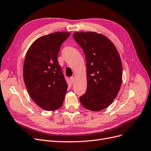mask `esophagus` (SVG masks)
<instances>
[{"label":"esophagus","instance_id":"esophagus-1","mask_svg":"<svg viewBox=\"0 0 151 151\" xmlns=\"http://www.w3.org/2000/svg\"><path fill=\"white\" fill-rule=\"evenodd\" d=\"M70 81H71V82L73 83V82L74 81V77L73 76H71V77H70Z\"/></svg>","mask_w":151,"mask_h":151}]
</instances>
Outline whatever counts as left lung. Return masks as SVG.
Wrapping results in <instances>:
<instances>
[{"label": "left lung", "instance_id": "1", "mask_svg": "<svg viewBox=\"0 0 151 151\" xmlns=\"http://www.w3.org/2000/svg\"><path fill=\"white\" fill-rule=\"evenodd\" d=\"M75 41L82 48L86 61L87 88L80 97L87 109L107 108L118 94L122 83V67L118 50L108 38L96 32H75Z\"/></svg>", "mask_w": 151, "mask_h": 151}]
</instances>
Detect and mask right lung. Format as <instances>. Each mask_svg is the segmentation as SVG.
<instances>
[{"label": "right lung", "instance_id": "obj_1", "mask_svg": "<svg viewBox=\"0 0 151 151\" xmlns=\"http://www.w3.org/2000/svg\"><path fill=\"white\" fill-rule=\"evenodd\" d=\"M69 32H55L32 43L24 64V80L30 97L38 106L53 111L62 106L67 85L57 60L61 45Z\"/></svg>", "mask_w": 151, "mask_h": 151}]
</instances>
